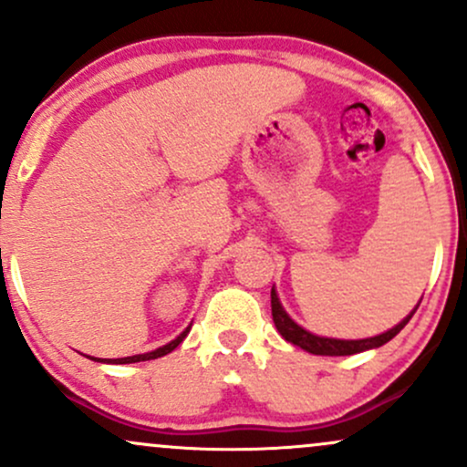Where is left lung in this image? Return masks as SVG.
<instances>
[{"label": "left lung", "instance_id": "obj_1", "mask_svg": "<svg viewBox=\"0 0 467 467\" xmlns=\"http://www.w3.org/2000/svg\"><path fill=\"white\" fill-rule=\"evenodd\" d=\"M270 296H272V318H275L278 334L285 337L287 342H292V345L314 353V356H353V353L378 349V347L387 345L389 340H393V337L398 336L406 327V323L412 318V314L417 312V307H420V305H415V309H412V312L406 316L400 325H395L393 329L384 331V334L373 336V337H362V340H340V337H323V336L309 334L307 329H303L301 325H296L292 318H289V314L283 309L281 301H278V294L275 287H272Z\"/></svg>", "mask_w": 467, "mask_h": 467}]
</instances>
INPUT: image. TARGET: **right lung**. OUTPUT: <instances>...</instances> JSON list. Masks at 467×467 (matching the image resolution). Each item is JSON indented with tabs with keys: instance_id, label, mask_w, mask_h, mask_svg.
Returning a JSON list of instances; mask_svg holds the SVG:
<instances>
[{
	"instance_id": "right-lung-1",
	"label": "right lung",
	"mask_w": 467,
	"mask_h": 467,
	"mask_svg": "<svg viewBox=\"0 0 467 467\" xmlns=\"http://www.w3.org/2000/svg\"><path fill=\"white\" fill-rule=\"evenodd\" d=\"M189 331H191V325L186 327L184 331H182V334L175 337V340H171L169 345H164V347H160V349H155V351H149V353H138V356H127V358H116V360H105V358H92V360H96V362H107V364H131V362H144V360H155V358H162V356H166V353H171L175 349V347L180 345L182 340H184L186 336H189Z\"/></svg>"
}]
</instances>
